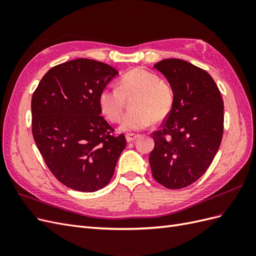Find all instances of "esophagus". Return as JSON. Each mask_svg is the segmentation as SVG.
I'll use <instances>...</instances> for the list:
<instances>
[{"label": "esophagus", "mask_w": 256, "mask_h": 256, "mask_svg": "<svg viewBox=\"0 0 256 256\" xmlns=\"http://www.w3.org/2000/svg\"><path fill=\"white\" fill-rule=\"evenodd\" d=\"M136 138H138V134H126L127 142H132L136 140Z\"/></svg>", "instance_id": "34e87169"}]
</instances>
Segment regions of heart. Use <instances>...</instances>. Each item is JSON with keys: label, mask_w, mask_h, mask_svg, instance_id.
Returning a JSON list of instances; mask_svg holds the SVG:
<instances>
[{"label": "heart", "mask_w": 256, "mask_h": 256, "mask_svg": "<svg viewBox=\"0 0 256 256\" xmlns=\"http://www.w3.org/2000/svg\"><path fill=\"white\" fill-rule=\"evenodd\" d=\"M132 112L122 120L120 129L128 132L148 128L154 120L168 118L174 104V90L168 82L147 69L138 67L124 74L118 88H106L99 97L102 113L113 122L122 120L127 99L134 97Z\"/></svg>", "instance_id": "b5f03b06"}]
</instances>
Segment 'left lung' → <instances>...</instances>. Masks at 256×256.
I'll return each instance as SVG.
<instances>
[{
	"mask_svg": "<svg viewBox=\"0 0 256 256\" xmlns=\"http://www.w3.org/2000/svg\"><path fill=\"white\" fill-rule=\"evenodd\" d=\"M154 67L174 90L172 110L161 128L152 134V177L168 189L196 182L212 164L223 136V100L204 69L180 58H166Z\"/></svg>",
	"mask_w": 256,
	"mask_h": 256,
	"instance_id": "obj_1",
	"label": "left lung"
}]
</instances>
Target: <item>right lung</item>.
I'll list each match as a JSON object with an SVG mask.
<instances>
[{
	"instance_id": "right-lung-1",
	"label": "right lung",
	"mask_w": 256,
	"mask_h": 256,
	"mask_svg": "<svg viewBox=\"0 0 256 256\" xmlns=\"http://www.w3.org/2000/svg\"><path fill=\"white\" fill-rule=\"evenodd\" d=\"M118 74L102 62L76 58L52 67L34 92V141L50 172L68 188H104L125 150V136H114L100 115V94Z\"/></svg>"
}]
</instances>
